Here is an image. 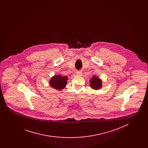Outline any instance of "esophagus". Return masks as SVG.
<instances>
[{
    "label": "esophagus",
    "mask_w": 148,
    "mask_h": 148,
    "mask_svg": "<svg viewBox=\"0 0 148 148\" xmlns=\"http://www.w3.org/2000/svg\"><path fill=\"white\" fill-rule=\"evenodd\" d=\"M77 75H78V76H80V75H82V73L81 72V71H78L77 72Z\"/></svg>",
    "instance_id": "esophagus-1"
}]
</instances>
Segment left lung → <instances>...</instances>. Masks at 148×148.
I'll return each mask as SVG.
<instances>
[{
    "mask_svg": "<svg viewBox=\"0 0 148 148\" xmlns=\"http://www.w3.org/2000/svg\"><path fill=\"white\" fill-rule=\"evenodd\" d=\"M89 82L92 89L94 90H98L102 87L101 80L97 76H93Z\"/></svg>",
    "mask_w": 148,
    "mask_h": 148,
    "instance_id": "1",
    "label": "left lung"
}]
</instances>
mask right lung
I'll list each match as a JSON object with an SVG mask.
<instances>
[{
    "label": "right lung",
    "instance_id": "obj_1",
    "mask_svg": "<svg viewBox=\"0 0 148 148\" xmlns=\"http://www.w3.org/2000/svg\"><path fill=\"white\" fill-rule=\"evenodd\" d=\"M68 78L66 76H62L60 75H54L51 77L50 80L49 84L52 88L58 90H62L66 85V82Z\"/></svg>",
    "mask_w": 148,
    "mask_h": 148
}]
</instances>
